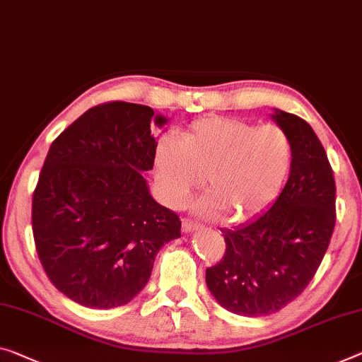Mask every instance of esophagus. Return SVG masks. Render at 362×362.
<instances>
[{
  "mask_svg": "<svg viewBox=\"0 0 362 362\" xmlns=\"http://www.w3.org/2000/svg\"><path fill=\"white\" fill-rule=\"evenodd\" d=\"M196 230H199V225L196 223V221L187 220V218L182 220V231H185V233H192V231H196Z\"/></svg>",
  "mask_w": 362,
  "mask_h": 362,
  "instance_id": "34e87169",
  "label": "esophagus"
}]
</instances>
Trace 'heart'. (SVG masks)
Segmentation results:
<instances>
[{"instance_id":"b5f03b06","label":"heart","mask_w":362,"mask_h":362,"mask_svg":"<svg viewBox=\"0 0 362 362\" xmlns=\"http://www.w3.org/2000/svg\"><path fill=\"white\" fill-rule=\"evenodd\" d=\"M293 142L278 124H255L228 116L202 118L182 132L180 141L165 137L155 152V177L165 202L185 204L202 185L210 192L194 204L205 218L244 223L269 210L290 176Z\"/></svg>"}]
</instances>
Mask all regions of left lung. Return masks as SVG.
<instances>
[{"mask_svg": "<svg viewBox=\"0 0 362 362\" xmlns=\"http://www.w3.org/2000/svg\"><path fill=\"white\" fill-rule=\"evenodd\" d=\"M272 119L291 137L285 187L264 215L221 230L226 249L205 272L210 293L233 314L278 313L304 291L324 259L335 228V177L313 127L275 110Z\"/></svg>", "mask_w": 362, "mask_h": 362, "instance_id": "obj_1", "label": "left lung"}]
</instances>
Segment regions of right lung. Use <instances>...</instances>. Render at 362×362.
I'll return each instance as SVG.
<instances>
[{"instance_id":"right-lung-1","label":"right lung","mask_w":362,"mask_h":362,"mask_svg":"<svg viewBox=\"0 0 362 362\" xmlns=\"http://www.w3.org/2000/svg\"><path fill=\"white\" fill-rule=\"evenodd\" d=\"M168 119L146 105L110 102L87 110L54 139L32 199V231L49 281L92 309L127 304L147 285L180 216L150 196V124Z\"/></svg>"}]
</instances>
